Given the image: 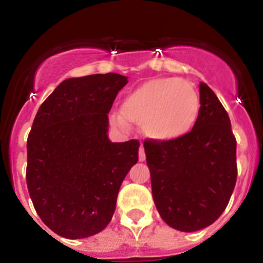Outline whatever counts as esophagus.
I'll use <instances>...</instances> for the list:
<instances>
[{"label": "esophagus", "instance_id": "1", "mask_svg": "<svg viewBox=\"0 0 263 263\" xmlns=\"http://www.w3.org/2000/svg\"><path fill=\"white\" fill-rule=\"evenodd\" d=\"M138 159L141 160V162H145L146 160V154H145V148H143V145H141V147H139Z\"/></svg>", "mask_w": 263, "mask_h": 263}]
</instances>
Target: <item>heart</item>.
<instances>
[{"label": "heart", "mask_w": 263, "mask_h": 263, "mask_svg": "<svg viewBox=\"0 0 263 263\" xmlns=\"http://www.w3.org/2000/svg\"><path fill=\"white\" fill-rule=\"evenodd\" d=\"M122 113L111 115L113 124L127 127L142 125L143 133L155 141L170 142L187 136L200 115V96L183 79H152L125 96Z\"/></svg>", "instance_id": "obj_1"}]
</instances>
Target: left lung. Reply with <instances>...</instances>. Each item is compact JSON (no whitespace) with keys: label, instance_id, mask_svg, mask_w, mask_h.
Here are the masks:
<instances>
[{"label":"left lung","instance_id":"obj_1","mask_svg":"<svg viewBox=\"0 0 263 263\" xmlns=\"http://www.w3.org/2000/svg\"><path fill=\"white\" fill-rule=\"evenodd\" d=\"M200 115L178 141L145 139L153 199L160 217L180 232L210 227L227 208L236 185V138L220 100L200 83Z\"/></svg>","mask_w":263,"mask_h":263}]
</instances>
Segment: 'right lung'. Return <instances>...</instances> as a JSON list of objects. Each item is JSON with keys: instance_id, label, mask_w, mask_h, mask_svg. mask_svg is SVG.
Wrapping results in <instances>:
<instances>
[{"instance_id": "1", "label": "right lung", "mask_w": 263, "mask_h": 263, "mask_svg": "<svg viewBox=\"0 0 263 263\" xmlns=\"http://www.w3.org/2000/svg\"><path fill=\"white\" fill-rule=\"evenodd\" d=\"M127 84L118 73L62 81L38 109L27 138L26 183L42 221L71 240L99 233L113 217L139 142H110L108 113Z\"/></svg>"}]
</instances>
